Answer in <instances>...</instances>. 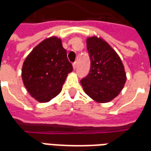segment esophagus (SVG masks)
Segmentation results:
<instances>
[{
  "mask_svg": "<svg viewBox=\"0 0 151 151\" xmlns=\"http://www.w3.org/2000/svg\"><path fill=\"white\" fill-rule=\"evenodd\" d=\"M77 65H78V62H77V61H75V62L73 63V68L74 69L77 68Z\"/></svg>",
  "mask_w": 151,
  "mask_h": 151,
  "instance_id": "esophagus-1",
  "label": "esophagus"
}]
</instances>
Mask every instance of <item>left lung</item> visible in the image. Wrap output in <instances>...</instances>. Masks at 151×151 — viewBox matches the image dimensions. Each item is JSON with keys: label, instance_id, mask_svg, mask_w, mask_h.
Listing matches in <instances>:
<instances>
[{"label": "left lung", "instance_id": "1", "mask_svg": "<svg viewBox=\"0 0 151 151\" xmlns=\"http://www.w3.org/2000/svg\"><path fill=\"white\" fill-rule=\"evenodd\" d=\"M91 59L89 74L81 80L83 90L98 103H108L120 94L126 73L120 56L105 40L97 36L86 39Z\"/></svg>", "mask_w": 151, "mask_h": 151}]
</instances>
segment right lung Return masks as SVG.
<instances>
[{"mask_svg":"<svg viewBox=\"0 0 151 151\" xmlns=\"http://www.w3.org/2000/svg\"><path fill=\"white\" fill-rule=\"evenodd\" d=\"M72 71L61 40L52 36L39 43L27 56L22 78L31 97L47 103L61 91L68 73Z\"/></svg>","mask_w":151,"mask_h":151,"instance_id":"right-lung-1","label":"right lung"}]
</instances>
